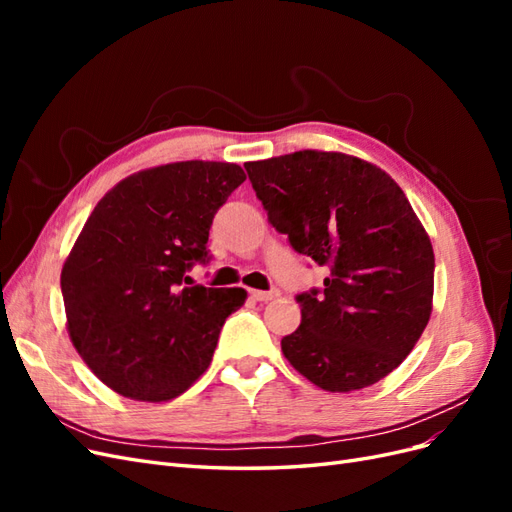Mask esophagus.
<instances>
[{
	"mask_svg": "<svg viewBox=\"0 0 512 512\" xmlns=\"http://www.w3.org/2000/svg\"><path fill=\"white\" fill-rule=\"evenodd\" d=\"M250 294H252L254 301L267 303V301H275L277 297H280V290H277V288H273V290H252Z\"/></svg>",
	"mask_w": 512,
	"mask_h": 512,
	"instance_id": "esophagus-1",
	"label": "esophagus"
}]
</instances>
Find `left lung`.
<instances>
[{
    "instance_id": "8db88e82",
    "label": "left lung",
    "mask_w": 512,
    "mask_h": 512,
    "mask_svg": "<svg viewBox=\"0 0 512 512\" xmlns=\"http://www.w3.org/2000/svg\"><path fill=\"white\" fill-rule=\"evenodd\" d=\"M269 222L294 252L327 267L322 290L297 297L288 363L331 393L389 376L423 335L433 301V247L399 185L376 164L303 149L245 164Z\"/></svg>"
}]
</instances>
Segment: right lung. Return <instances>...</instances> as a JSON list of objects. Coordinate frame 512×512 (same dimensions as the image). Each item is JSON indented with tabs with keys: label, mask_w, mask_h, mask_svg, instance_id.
I'll return each mask as SVG.
<instances>
[{
	"label": "right lung",
	"mask_w": 512,
	"mask_h": 512,
	"mask_svg": "<svg viewBox=\"0 0 512 512\" xmlns=\"http://www.w3.org/2000/svg\"><path fill=\"white\" fill-rule=\"evenodd\" d=\"M245 181L228 162H175L119 181L87 218L61 269L68 335L115 393L170 401L205 374L243 288L192 286L209 228Z\"/></svg>",
	"instance_id": "add662e5"
}]
</instances>
